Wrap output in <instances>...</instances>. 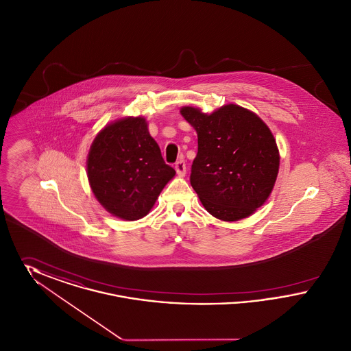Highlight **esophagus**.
Returning a JSON list of instances; mask_svg holds the SVG:
<instances>
[{
  "mask_svg": "<svg viewBox=\"0 0 351 351\" xmlns=\"http://www.w3.org/2000/svg\"><path fill=\"white\" fill-rule=\"evenodd\" d=\"M175 169L178 172L179 176H184L185 172H186V166H185V162L184 160H179L175 163Z\"/></svg>",
  "mask_w": 351,
  "mask_h": 351,
  "instance_id": "34e87169",
  "label": "esophagus"
}]
</instances>
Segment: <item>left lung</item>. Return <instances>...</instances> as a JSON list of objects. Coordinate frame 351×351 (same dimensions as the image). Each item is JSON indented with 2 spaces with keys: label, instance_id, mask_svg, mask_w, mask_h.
<instances>
[{
  "label": "left lung",
  "instance_id": "1",
  "mask_svg": "<svg viewBox=\"0 0 351 351\" xmlns=\"http://www.w3.org/2000/svg\"><path fill=\"white\" fill-rule=\"evenodd\" d=\"M180 113L197 133L191 185L204 208L222 221L251 216L267 200L279 172V150L267 125L234 104L210 114L193 106Z\"/></svg>",
  "mask_w": 351,
  "mask_h": 351
}]
</instances>
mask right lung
I'll list each match as a JSON object with an SVG mask.
<instances>
[{
	"label": "right lung",
	"mask_w": 351,
	"mask_h": 351,
	"mask_svg": "<svg viewBox=\"0 0 351 351\" xmlns=\"http://www.w3.org/2000/svg\"><path fill=\"white\" fill-rule=\"evenodd\" d=\"M86 171L101 205L126 221L145 217L176 173L163 160L143 117L106 125L90 146Z\"/></svg>",
	"instance_id": "obj_1"
}]
</instances>
